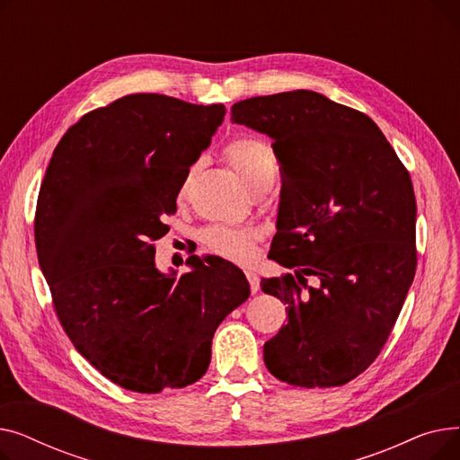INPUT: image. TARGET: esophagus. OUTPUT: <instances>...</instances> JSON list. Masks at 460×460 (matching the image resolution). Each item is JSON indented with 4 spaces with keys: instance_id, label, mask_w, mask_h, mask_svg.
I'll return each instance as SVG.
<instances>
[{
    "instance_id": "obj_1",
    "label": "esophagus",
    "mask_w": 460,
    "mask_h": 460,
    "mask_svg": "<svg viewBox=\"0 0 460 460\" xmlns=\"http://www.w3.org/2000/svg\"><path fill=\"white\" fill-rule=\"evenodd\" d=\"M244 274H246V278H248V281H250L252 293H257V291H259V278H257V274H255L253 270H250V269H246Z\"/></svg>"
}]
</instances>
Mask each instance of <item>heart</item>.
Segmentation results:
<instances>
[{"instance_id":"1","label":"heart","mask_w":460,"mask_h":460,"mask_svg":"<svg viewBox=\"0 0 460 460\" xmlns=\"http://www.w3.org/2000/svg\"><path fill=\"white\" fill-rule=\"evenodd\" d=\"M227 156L238 175L243 177L248 188H252L261 179L276 175L278 162L264 141L253 137H243L233 141L227 147ZM190 181V172L184 177L181 193L186 191ZM259 233L253 227H233V226H214L205 231V246L214 253L229 261L244 262L252 257L253 246L257 243Z\"/></svg>"}]
</instances>
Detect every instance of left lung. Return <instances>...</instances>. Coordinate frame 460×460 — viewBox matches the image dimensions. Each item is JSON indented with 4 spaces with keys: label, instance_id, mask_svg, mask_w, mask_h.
I'll use <instances>...</instances> for the list:
<instances>
[{
    "label": "left lung",
    "instance_id": "8db88e82",
    "mask_svg": "<svg viewBox=\"0 0 460 460\" xmlns=\"http://www.w3.org/2000/svg\"><path fill=\"white\" fill-rule=\"evenodd\" d=\"M231 120L274 141L283 173L269 257L295 274L261 279L288 315L264 364L302 388L343 385L373 364L414 281L412 181L373 119L315 91L240 101Z\"/></svg>",
    "mask_w": 460,
    "mask_h": 460
}]
</instances>
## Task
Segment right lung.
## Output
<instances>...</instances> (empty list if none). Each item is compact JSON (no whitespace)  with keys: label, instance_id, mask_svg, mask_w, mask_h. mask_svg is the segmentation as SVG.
Here are the masks:
<instances>
[{"label":"right lung","instance_id":"right-lung-1","mask_svg":"<svg viewBox=\"0 0 460 460\" xmlns=\"http://www.w3.org/2000/svg\"><path fill=\"white\" fill-rule=\"evenodd\" d=\"M224 104L128 94L84 115L58 143L40 184L35 244L72 345L120 388L160 394L208 369L216 328L250 296L233 262L191 255L160 272L155 240Z\"/></svg>","mask_w":460,"mask_h":460}]
</instances>
